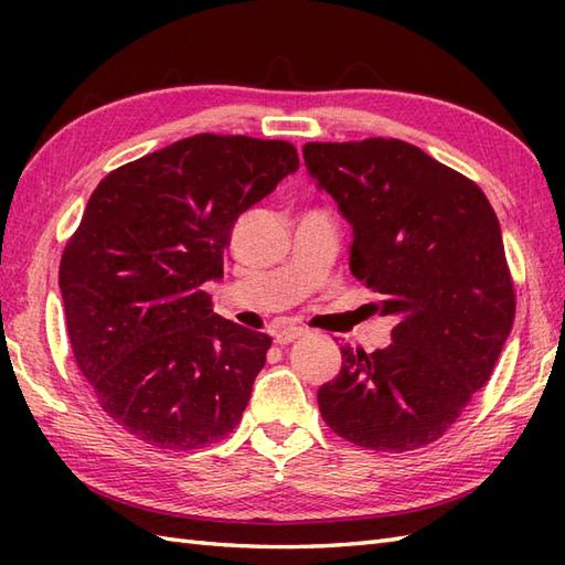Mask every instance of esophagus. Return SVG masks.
Segmentation results:
<instances>
[{"mask_svg":"<svg viewBox=\"0 0 565 565\" xmlns=\"http://www.w3.org/2000/svg\"><path fill=\"white\" fill-rule=\"evenodd\" d=\"M303 334H306L303 328H284V330H279V332L274 334V342L276 344H291L296 340H301Z\"/></svg>","mask_w":565,"mask_h":565,"instance_id":"1","label":"esophagus"}]
</instances>
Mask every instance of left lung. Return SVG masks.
I'll use <instances>...</instances> for the list:
<instances>
[{
  "label": "left lung",
  "mask_w": 565,
  "mask_h": 565,
  "mask_svg": "<svg viewBox=\"0 0 565 565\" xmlns=\"http://www.w3.org/2000/svg\"><path fill=\"white\" fill-rule=\"evenodd\" d=\"M303 160L352 225V274L395 318L386 350L342 347L320 415L371 451L427 447L486 386L512 330L498 215L476 182L395 138L306 142Z\"/></svg>",
  "instance_id": "obj_1"
}]
</instances>
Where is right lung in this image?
Returning a JSON list of instances; mask_svg holds the SVG:
<instances>
[{
	"label": "right lung",
	"instance_id": "right-lung-1",
	"mask_svg": "<svg viewBox=\"0 0 565 565\" xmlns=\"http://www.w3.org/2000/svg\"><path fill=\"white\" fill-rule=\"evenodd\" d=\"M298 170L286 140L199 134L106 174L60 259L72 354L102 411L158 449L237 427L271 338L213 313L233 225Z\"/></svg>",
	"mask_w": 565,
	"mask_h": 565
}]
</instances>
